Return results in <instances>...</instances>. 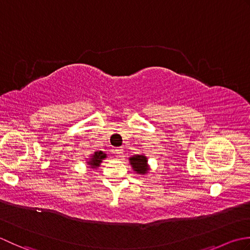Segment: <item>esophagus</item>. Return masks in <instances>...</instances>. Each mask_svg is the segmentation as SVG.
Listing matches in <instances>:
<instances>
[{"label": "esophagus", "mask_w": 250, "mask_h": 250, "mask_svg": "<svg viewBox=\"0 0 250 250\" xmlns=\"http://www.w3.org/2000/svg\"><path fill=\"white\" fill-rule=\"evenodd\" d=\"M115 152L117 153V155H118V157H121L122 156V152H124V149H122V148H116Z\"/></svg>", "instance_id": "esophagus-1"}]
</instances>
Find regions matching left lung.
<instances>
[{
  "label": "left lung",
  "instance_id": "left-lung-1",
  "mask_svg": "<svg viewBox=\"0 0 250 250\" xmlns=\"http://www.w3.org/2000/svg\"><path fill=\"white\" fill-rule=\"evenodd\" d=\"M130 166L135 174L145 176L149 173V164H148V158L145 156V153H140V155H133L129 158Z\"/></svg>",
  "mask_w": 250,
  "mask_h": 250
}]
</instances>
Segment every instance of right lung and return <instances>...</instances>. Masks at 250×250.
Masks as SVG:
<instances>
[{"label":"right lung","mask_w":250,"mask_h":250,"mask_svg":"<svg viewBox=\"0 0 250 250\" xmlns=\"http://www.w3.org/2000/svg\"><path fill=\"white\" fill-rule=\"evenodd\" d=\"M107 158V155L102 150H98V151H94L92 155H90L89 158H87V167L91 168V169H97L100 167L101 163L103 162V160Z\"/></svg>","instance_id":"1"}]
</instances>
